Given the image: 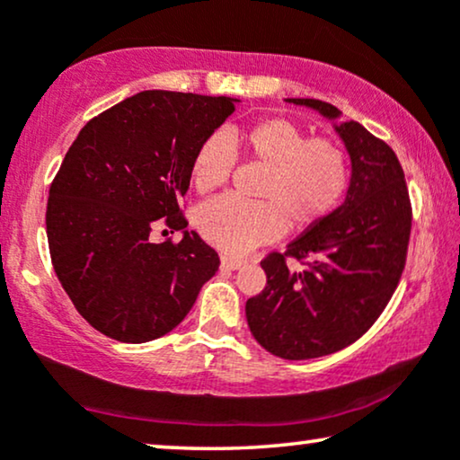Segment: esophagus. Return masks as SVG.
I'll list each match as a JSON object with an SVG mask.
<instances>
[{
    "instance_id": "1",
    "label": "esophagus",
    "mask_w": 460,
    "mask_h": 460,
    "mask_svg": "<svg viewBox=\"0 0 460 460\" xmlns=\"http://www.w3.org/2000/svg\"><path fill=\"white\" fill-rule=\"evenodd\" d=\"M241 266H244L243 260H236V257H228V255H222V268H224V270H238Z\"/></svg>"
}]
</instances>
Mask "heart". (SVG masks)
Returning <instances> with one entry per match:
<instances>
[{
	"instance_id": "1",
	"label": "heart",
	"mask_w": 460,
	"mask_h": 460,
	"mask_svg": "<svg viewBox=\"0 0 460 460\" xmlns=\"http://www.w3.org/2000/svg\"><path fill=\"white\" fill-rule=\"evenodd\" d=\"M251 161L266 169L257 197L244 203L219 197L199 207V234L226 253H247L257 244L276 241L285 224L310 228L341 203L349 184L345 150L326 137H312L287 119H263L236 134ZM236 153L226 134H211L192 159L190 178L199 192H213L228 181Z\"/></svg>"
}]
</instances>
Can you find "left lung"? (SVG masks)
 Masks as SVG:
<instances>
[{
    "mask_svg": "<svg viewBox=\"0 0 460 460\" xmlns=\"http://www.w3.org/2000/svg\"><path fill=\"white\" fill-rule=\"evenodd\" d=\"M337 121V106L287 98ZM351 161L345 200L261 261L268 276L244 305L257 343L285 360L335 354L360 339L385 310L406 263L412 209L404 172L385 142L358 121L335 123ZM305 263L291 270L286 257Z\"/></svg>",
    "mask_w": 460,
    "mask_h": 460,
    "instance_id": "8db88e82",
    "label": "left lung"
}]
</instances>
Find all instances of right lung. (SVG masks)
<instances>
[{
    "instance_id": "add662e5",
    "label": "right lung",
    "mask_w": 460,
    "mask_h": 460,
    "mask_svg": "<svg viewBox=\"0 0 460 460\" xmlns=\"http://www.w3.org/2000/svg\"><path fill=\"white\" fill-rule=\"evenodd\" d=\"M236 98L148 90L79 131L49 186L46 230L54 272L102 335L146 343L173 331L217 272L219 257L186 230L180 199L200 144ZM182 230L155 243L156 218Z\"/></svg>"
}]
</instances>
